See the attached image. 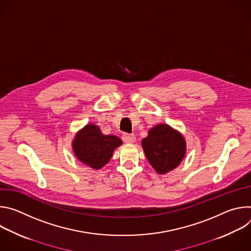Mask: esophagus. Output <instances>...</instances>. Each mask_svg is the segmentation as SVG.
Returning a JSON list of instances; mask_svg holds the SVG:
<instances>
[{
	"instance_id": "34e87169",
	"label": "esophagus",
	"mask_w": 251,
	"mask_h": 251,
	"mask_svg": "<svg viewBox=\"0 0 251 251\" xmlns=\"http://www.w3.org/2000/svg\"><path fill=\"white\" fill-rule=\"evenodd\" d=\"M122 139L126 143V144H132V143H134L136 141V137L133 134H127V133L123 134Z\"/></svg>"
}]
</instances>
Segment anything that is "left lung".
Masks as SVG:
<instances>
[{
    "instance_id": "1",
    "label": "left lung",
    "mask_w": 251,
    "mask_h": 251,
    "mask_svg": "<svg viewBox=\"0 0 251 251\" xmlns=\"http://www.w3.org/2000/svg\"><path fill=\"white\" fill-rule=\"evenodd\" d=\"M142 148L154 170L165 175L182 163L187 152V142L181 132L168 124H158L142 140Z\"/></svg>"
}]
</instances>
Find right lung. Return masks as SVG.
<instances>
[{
	"label": "right lung",
	"instance_id": "obj_1",
	"mask_svg": "<svg viewBox=\"0 0 251 251\" xmlns=\"http://www.w3.org/2000/svg\"><path fill=\"white\" fill-rule=\"evenodd\" d=\"M71 145L79 162L100 170L110 161L114 150L122 145V140L114 135H104L97 125L89 123L75 134Z\"/></svg>",
	"mask_w": 251,
	"mask_h": 251
}]
</instances>
